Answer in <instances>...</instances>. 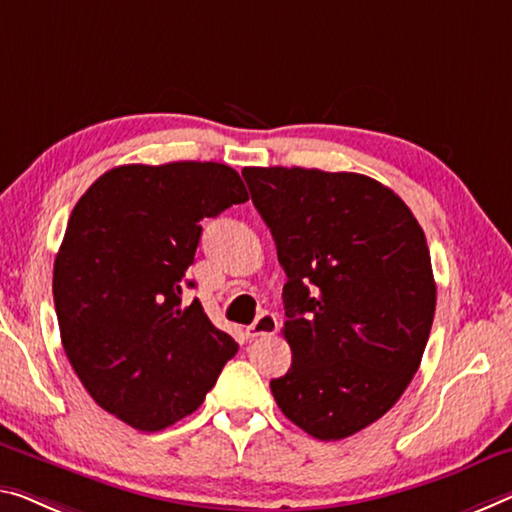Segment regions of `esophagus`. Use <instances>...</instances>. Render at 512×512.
I'll list each match as a JSON object with an SVG mask.
<instances>
[{"instance_id": "1", "label": "esophagus", "mask_w": 512, "mask_h": 512, "mask_svg": "<svg viewBox=\"0 0 512 512\" xmlns=\"http://www.w3.org/2000/svg\"><path fill=\"white\" fill-rule=\"evenodd\" d=\"M277 332H279V318L274 316V313H270V311L261 313V316L254 320V325L247 327V336L249 338L272 336V334H277Z\"/></svg>"}]
</instances>
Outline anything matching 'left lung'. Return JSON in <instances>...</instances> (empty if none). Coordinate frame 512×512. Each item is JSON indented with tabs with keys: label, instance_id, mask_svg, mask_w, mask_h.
I'll return each mask as SVG.
<instances>
[{
	"label": "left lung",
	"instance_id": "1",
	"mask_svg": "<svg viewBox=\"0 0 512 512\" xmlns=\"http://www.w3.org/2000/svg\"><path fill=\"white\" fill-rule=\"evenodd\" d=\"M286 272L288 373L279 410L322 442L350 437L403 396L426 350L437 286L426 235L398 194L348 171L242 169Z\"/></svg>",
	"mask_w": 512,
	"mask_h": 512
}]
</instances>
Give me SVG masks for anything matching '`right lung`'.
<instances>
[{"label": "right lung", "mask_w": 512, "mask_h": 512, "mask_svg": "<svg viewBox=\"0 0 512 512\" xmlns=\"http://www.w3.org/2000/svg\"><path fill=\"white\" fill-rule=\"evenodd\" d=\"M247 199L219 162L123 164L70 212L52 277L61 343L89 396L128 426L185 419L238 352L183 290L201 219Z\"/></svg>", "instance_id": "1"}]
</instances>
